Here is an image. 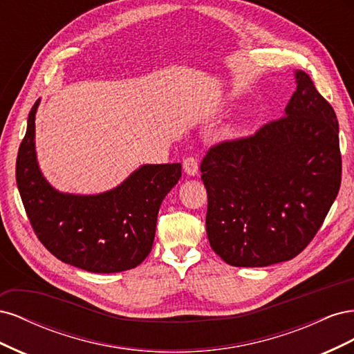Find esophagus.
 <instances>
[{"instance_id":"34e87169","label":"esophagus","mask_w":354,"mask_h":354,"mask_svg":"<svg viewBox=\"0 0 354 354\" xmlns=\"http://www.w3.org/2000/svg\"><path fill=\"white\" fill-rule=\"evenodd\" d=\"M183 169L187 176H196L198 174V159L194 156H189L183 160Z\"/></svg>"}]
</instances>
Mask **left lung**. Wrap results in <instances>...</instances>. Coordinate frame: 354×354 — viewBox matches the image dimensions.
Segmentation results:
<instances>
[{
  "label": "left lung",
  "instance_id": "1",
  "mask_svg": "<svg viewBox=\"0 0 354 354\" xmlns=\"http://www.w3.org/2000/svg\"><path fill=\"white\" fill-rule=\"evenodd\" d=\"M279 120L255 134L220 142L201 162L211 248L230 266L288 261L312 242L341 185L338 121L312 78Z\"/></svg>",
  "mask_w": 354,
  "mask_h": 354
}]
</instances>
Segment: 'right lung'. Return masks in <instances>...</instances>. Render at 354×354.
Returning a JSON list of instances; mask_svg holds the SVG:
<instances>
[{
	"label": "right lung",
	"instance_id": "obj_1",
	"mask_svg": "<svg viewBox=\"0 0 354 354\" xmlns=\"http://www.w3.org/2000/svg\"><path fill=\"white\" fill-rule=\"evenodd\" d=\"M35 102L16 160V181L37 238L60 261L91 273H118L152 250L160 203L181 177V164L143 165L99 195L60 194L42 177L35 153Z\"/></svg>",
	"mask_w": 354,
	"mask_h": 354
}]
</instances>
